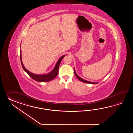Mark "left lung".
<instances>
[{"instance_id": "left-lung-1", "label": "left lung", "mask_w": 133, "mask_h": 133, "mask_svg": "<svg viewBox=\"0 0 133 133\" xmlns=\"http://www.w3.org/2000/svg\"><path fill=\"white\" fill-rule=\"evenodd\" d=\"M74 73H75V76H76V77H77L78 79H79V80H80L81 81H82V82H84L85 83H88V84H97V83H95V82L88 81H87V80H84V79H83L82 78H81L80 77H79V76L77 75V74L76 73V71H75V69H74Z\"/></svg>"}]
</instances>
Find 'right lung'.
Returning <instances> with one entry per match:
<instances>
[{"label": "right lung", "instance_id": "add662e5", "mask_svg": "<svg viewBox=\"0 0 133 133\" xmlns=\"http://www.w3.org/2000/svg\"><path fill=\"white\" fill-rule=\"evenodd\" d=\"M65 55H64L60 58L56 63L54 69L50 73L46 74H44V75H37V74L31 73L25 68V66L23 64L22 61L21 50L20 51V60H21V65L22 66L23 69L28 73L30 77H31V78L34 79L35 81H37V82H48V81H50L54 79L57 76V74L58 73V69H59L60 64L61 63V61L62 60L63 58H64V57H65Z\"/></svg>", "mask_w": 133, "mask_h": 133}]
</instances>
